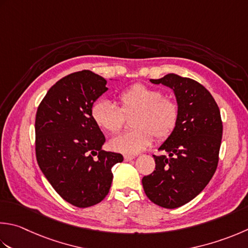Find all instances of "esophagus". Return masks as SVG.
Instances as JSON below:
<instances>
[{"mask_svg": "<svg viewBox=\"0 0 248 248\" xmlns=\"http://www.w3.org/2000/svg\"><path fill=\"white\" fill-rule=\"evenodd\" d=\"M134 158H135L134 156H130V155H124V161H130V160H133Z\"/></svg>", "mask_w": 248, "mask_h": 248, "instance_id": "esophagus-1", "label": "esophagus"}]
</instances>
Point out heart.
I'll list each match as a JSON object with an SVG mask.
<instances>
[{
    "instance_id": "b5f03b06",
    "label": "heart",
    "mask_w": 248,
    "mask_h": 248,
    "mask_svg": "<svg viewBox=\"0 0 248 248\" xmlns=\"http://www.w3.org/2000/svg\"><path fill=\"white\" fill-rule=\"evenodd\" d=\"M119 108L106 99L91 105L90 116L104 132L118 133L124 116L131 114L133 129L110 140L109 147L121 154L135 155L152 145L154 135L158 140L169 139L175 131L181 109L175 100L163 96V92L144 84H134L118 94Z\"/></svg>"
}]
</instances>
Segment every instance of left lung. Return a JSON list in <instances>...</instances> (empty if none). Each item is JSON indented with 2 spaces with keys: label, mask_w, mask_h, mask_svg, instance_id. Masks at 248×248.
I'll return each mask as SVG.
<instances>
[{
  "label": "left lung",
  "mask_w": 248,
  "mask_h": 248,
  "mask_svg": "<svg viewBox=\"0 0 248 248\" xmlns=\"http://www.w3.org/2000/svg\"><path fill=\"white\" fill-rule=\"evenodd\" d=\"M172 88L181 109L177 127L155 156L156 170L142 179L152 202L176 208L196 198L211 181L219 160L222 121L219 108L204 86L188 77L170 73L150 79Z\"/></svg>",
  "instance_id": "8db88e82"
}]
</instances>
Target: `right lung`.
<instances>
[{
  "mask_svg": "<svg viewBox=\"0 0 248 248\" xmlns=\"http://www.w3.org/2000/svg\"><path fill=\"white\" fill-rule=\"evenodd\" d=\"M105 85L91 71L72 73L48 90L36 111L38 167L58 195L77 207L98 204L108 196L111 168L124 160L101 149L105 137L90 116L91 105L108 90Z\"/></svg>",
  "mask_w": 248,
  "mask_h": 248,
  "instance_id": "add662e5",
  "label": "right lung"
}]
</instances>
